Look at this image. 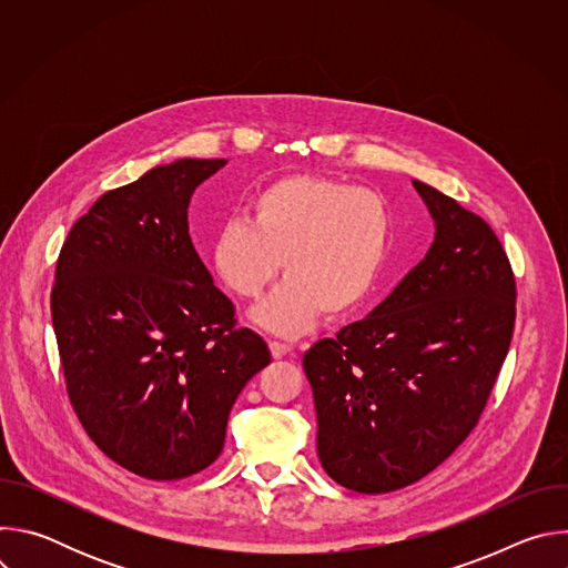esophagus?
<instances>
[{"label": "esophagus", "instance_id": "1", "mask_svg": "<svg viewBox=\"0 0 568 568\" xmlns=\"http://www.w3.org/2000/svg\"><path fill=\"white\" fill-rule=\"evenodd\" d=\"M270 351H272V355H274V359H283L285 355H290L292 353V346L290 344H285V342H270Z\"/></svg>", "mask_w": 568, "mask_h": 568}]
</instances>
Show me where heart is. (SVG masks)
Returning a JSON list of instances; mask_svg holds the SVG:
<instances>
[{"label": "heart", "mask_w": 568, "mask_h": 568, "mask_svg": "<svg viewBox=\"0 0 568 568\" xmlns=\"http://www.w3.org/2000/svg\"><path fill=\"white\" fill-rule=\"evenodd\" d=\"M393 213L368 189L287 175L258 189L247 217L224 222L209 261L237 298L256 301L278 276L287 278L256 310V321L278 335H301L321 312L346 316L373 292L386 263Z\"/></svg>", "instance_id": "obj_1"}]
</instances>
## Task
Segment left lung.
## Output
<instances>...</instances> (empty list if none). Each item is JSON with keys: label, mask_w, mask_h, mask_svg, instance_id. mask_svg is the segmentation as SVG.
I'll use <instances>...</instances> for the list:
<instances>
[{"label": "left lung", "mask_w": 568, "mask_h": 568, "mask_svg": "<svg viewBox=\"0 0 568 568\" xmlns=\"http://www.w3.org/2000/svg\"><path fill=\"white\" fill-rule=\"evenodd\" d=\"M436 220L427 256L362 321L303 355L316 452L339 485L393 493L476 427L515 331L517 285L493 226L414 182Z\"/></svg>", "instance_id": "left-lung-1"}]
</instances>
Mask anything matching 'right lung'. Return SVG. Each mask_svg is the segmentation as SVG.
<instances>
[{
	"label": "right lung",
	"instance_id": "obj_1",
	"mask_svg": "<svg viewBox=\"0 0 568 568\" xmlns=\"http://www.w3.org/2000/svg\"><path fill=\"white\" fill-rule=\"evenodd\" d=\"M226 159H180L108 191L60 250L51 318L71 407L97 447L152 480L209 467L237 393L272 362L237 328L189 235Z\"/></svg>",
	"mask_w": 568,
	"mask_h": 568
}]
</instances>
